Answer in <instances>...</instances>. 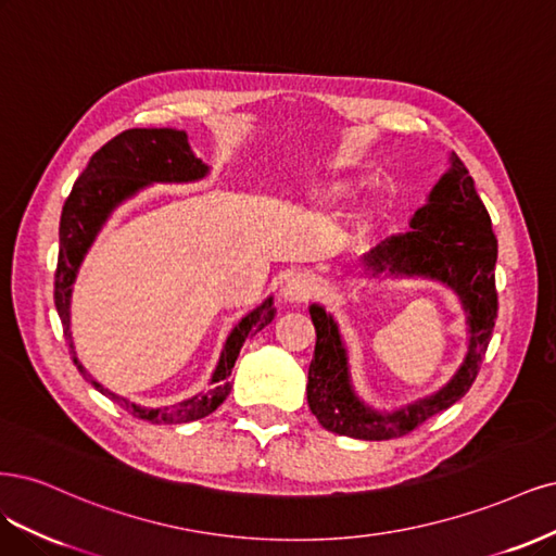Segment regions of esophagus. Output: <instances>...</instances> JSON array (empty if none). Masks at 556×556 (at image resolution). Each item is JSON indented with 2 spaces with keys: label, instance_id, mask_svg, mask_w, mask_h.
<instances>
[{
  "label": "esophagus",
  "instance_id": "obj_1",
  "mask_svg": "<svg viewBox=\"0 0 556 556\" xmlns=\"http://www.w3.org/2000/svg\"><path fill=\"white\" fill-rule=\"evenodd\" d=\"M314 291H316L314 279L304 273H295L283 286V298L289 302H307L314 295Z\"/></svg>",
  "mask_w": 556,
  "mask_h": 556
}]
</instances>
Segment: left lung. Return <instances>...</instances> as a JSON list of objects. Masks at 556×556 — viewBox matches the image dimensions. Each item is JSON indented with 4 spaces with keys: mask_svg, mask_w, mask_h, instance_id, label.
Listing matches in <instances>:
<instances>
[{
    "mask_svg": "<svg viewBox=\"0 0 556 556\" xmlns=\"http://www.w3.org/2000/svg\"><path fill=\"white\" fill-rule=\"evenodd\" d=\"M365 261L376 273L390 270L439 279L459 293L464 309L469 312V353L453 381L434 397L404 406L395 414H376L353 395L346 351L334 320L324 307L312 304L309 314L316 328L307 383L312 414L328 432L365 441H388L410 434L425 420L467 395L494 332L498 314L494 281L496 236L490 212L480 201L473 177L459 156L453 154L451 170L429 193V203L414 214L410 230L383 240Z\"/></svg>",
    "mask_w": 556,
    "mask_h": 556,
    "instance_id": "1",
    "label": "left lung"
}]
</instances>
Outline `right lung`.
<instances>
[{"label":"right lung","instance_id":"add662e5","mask_svg":"<svg viewBox=\"0 0 556 556\" xmlns=\"http://www.w3.org/2000/svg\"><path fill=\"white\" fill-rule=\"evenodd\" d=\"M207 173V166L201 159H195L189 150L187 134L173 131V129H129L105 142L101 150H97L89 159L87 168L80 173L74 189H71L68 199L62 207L60 219V256H58V270H55V307L62 318L64 337L71 339L68 332V298H71V283L76 279L78 265L85 252L92 244L94 236L99 232L101 224L109 219V214L119 205L124 199H129L140 187L150 182H191L201 180ZM277 309L273 298H267L261 307L252 314H247L240 324L232 328L230 337L226 339V346L222 353V361L212 374V386L203 395H195L180 404L164 406V408H142L127 400L113 395L89 376L78 357L74 355V344L71 355H74V365L85 379L92 383L101 395L111 397L122 408L138 420H148L152 425H177L205 418L217 408L232 388L230 371L236 365L240 349L249 334H256L275 318Z\"/></svg>","mask_w":556,"mask_h":556}]
</instances>
